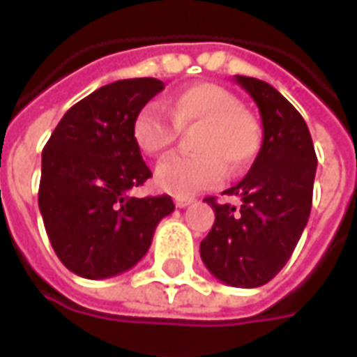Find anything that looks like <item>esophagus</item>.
Masks as SVG:
<instances>
[{
	"instance_id": "esophagus-1",
	"label": "esophagus",
	"mask_w": 357,
	"mask_h": 357,
	"mask_svg": "<svg viewBox=\"0 0 357 357\" xmlns=\"http://www.w3.org/2000/svg\"><path fill=\"white\" fill-rule=\"evenodd\" d=\"M195 199H189V197H176V206L178 208H185L189 204H193Z\"/></svg>"
}]
</instances>
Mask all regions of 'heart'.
<instances>
[{"mask_svg": "<svg viewBox=\"0 0 357 357\" xmlns=\"http://www.w3.org/2000/svg\"><path fill=\"white\" fill-rule=\"evenodd\" d=\"M166 110L147 102L137 110L132 137L141 153L156 156L174 145L179 132L197 128L191 137L195 155L170 156L156 166V185L189 197L237 176L252 164L262 147V128L239 99L216 84H195L170 97Z\"/></svg>", "mask_w": 357, "mask_h": 357, "instance_id": "1", "label": "heart"}]
</instances>
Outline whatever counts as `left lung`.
<instances>
[{"mask_svg": "<svg viewBox=\"0 0 357 357\" xmlns=\"http://www.w3.org/2000/svg\"><path fill=\"white\" fill-rule=\"evenodd\" d=\"M260 109L264 139L245 178L225 195L241 197V208L206 202L216 220L201 243L204 266L222 283L262 287L283 269L312 210L317 168L304 118L268 82L235 76Z\"/></svg>", "mask_w": 357, "mask_h": 357, "instance_id": "obj_1", "label": "left lung"}]
</instances>
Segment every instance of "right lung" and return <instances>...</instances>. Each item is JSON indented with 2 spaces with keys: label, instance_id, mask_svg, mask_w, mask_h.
Returning <instances> with one entry per match:
<instances>
[{
  "label": "right lung",
  "instance_id": "obj_1",
  "mask_svg": "<svg viewBox=\"0 0 357 357\" xmlns=\"http://www.w3.org/2000/svg\"><path fill=\"white\" fill-rule=\"evenodd\" d=\"M164 84L118 80L66 110L42 153L38 204L51 247L73 273L107 279L147 255L168 195L137 199L130 189L153 174L132 137L133 118Z\"/></svg>",
  "mask_w": 357,
  "mask_h": 357
}]
</instances>
